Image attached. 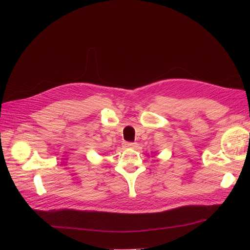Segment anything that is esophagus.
Listing matches in <instances>:
<instances>
[{"instance_id":"34e87169","label":"esophagus","mask_w":250,"mask_h":250,"mask_svg":"<svg viewBox=\"0 0 250 250\" xmlns=\"http://www.w3.org/2000/svg\"><path fill=\"white\" fill-rule=\"evenodd\" d=\"M138 144L137 143H132V142H126L125 143V147L127 148H135L137 147Z\"/></svg>"}]
</instances>
